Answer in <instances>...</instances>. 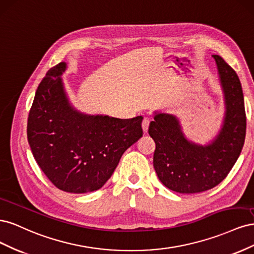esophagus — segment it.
<instances>
[{"instance_id":"esophagus-1","label":"esophagus","mask_w":254,"mask_h":254,"mask_svg":"<svg viewBox=\"0 0 254 254\" xmlns=\"http://www.w3.org/2000/svg\"><path fill=\"white\" fill-rule=\"evenodd\" d=\"M149 123H150L149 118H144V119H143V122H142V128H143V131H144V132H147L148 126H149Z\"/></svg>"}]
</instances>
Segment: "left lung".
Here are the masks:
<instances>
[{
    "label": "left lung",
    "mask_w": 254,
    "mask_h": 254,
    "mask_svg": "<svg viewBox=\"0 0 254 254\" xmlns=\"http://www.w3.org/2000/svg\"><path fill=\"white\" fill-rule=\"evenodd\" d=\"M224 92L226 112L219 133L207 145L189 141L175 115L156 112L148 133L156 143L153 167L159 180L177 193L194 194L224 180L240 157L246 136V112L237 74L213 55Z\"/></svg>",
    "instance_id": "8db88e82"
}]
</instances>
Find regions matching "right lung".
Masks as SVG:
<instances>
[{
  "instance_id": "right-lung-1",
  "label": "right lung",
  "mask_w": 254,
  "mask_h": 254,
  "mask_svg": "<svg viewBox=\"0 0 254 254\" xmlns=\"http://www.w3.org/2000/svg\"><path fill=\"white\" fill-rule=\"evenodd\" d=\"M65 68V63L52 67L38 86L28 114L27 140L54 186L83 194L108 181L123 153L143 135V118L122 120L77 111L60 77Z\"/></svg>"
}]
</instances>
